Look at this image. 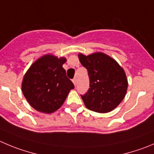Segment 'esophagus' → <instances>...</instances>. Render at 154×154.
Segmentation results:
<instances>
[{
  "mask_svg": "<svg viewBox=\"0 0 154 154\" xmlns=\"http://www.w3.org/2000/svg\"><path fill=\"white\" fill-rule=\"evenodd\" d=\"M72 82H73V84H74V85L75 86L76 84H77V82H76V79H72Z\"/></svg>",
  "mask_w": 154,
  "mask_h": 154,
  "instance_id": "34e87169",
  "label": "esophagus"
}]
</instances>
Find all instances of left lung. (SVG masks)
<instances>
[{
    "mask_svg": "<svg viewBox=\"0 0 154 154\" xmlns=\"http://www.w3.org/2000/svg\"><path fill=\"white\" fill-rule=\"evenodd\" d=\"M82 65L88 70L90 85L81 95L85 105L94 112H110L125 97L128 81L123 69L103 53L88 56L79 55Z\"/></svg>",
    "mask_w": 154,
    "mask_h": 154,
    "instance_id": "obj_1",
    "label": "left lung"
}]
</instances>
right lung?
<instances>
[{
  "mask_svg": "<svg viewBox=\"0 0 154 154\" xmlns=\"http://www.w3.org/2000/svg\"><path fill=\"white\" fill-rule=\"evenodd\" d=\"M65 58L45 55L34 63L25 75L22 91L36 110L51 113L65 101L74 85L67 78L63 64Z\"/></svg>",
  "mask_w": 154,
  "mask_h": 154,
  "instance_id": "right-lung-1",
  "label": "right lung"
}]
</instances>
